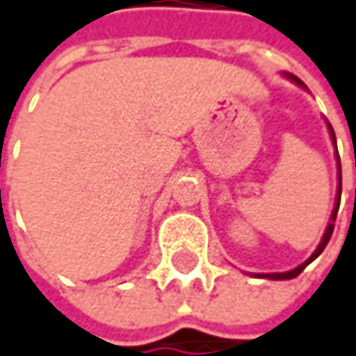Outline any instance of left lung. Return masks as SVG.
I'll use <instances>...</instances> for the list:
<instances>
[{
    "instance_id": "1",
    "label": "left lung",
    "mask_w": 356,
    "mask_h": 356,
    "mask_svg": "<svg viewBox=\"0 0 356 356\" xmlns=\"http://www.w3.org/2000/svg\"><path fill=\"white\" fill-rule=\"evenodd\" d=\"M287 75V73H285ZM291 81H296L298 85H302L304 87V83L300 81L296 75H287ZM328 124V122H326ZM328 132H330V138H332V145L337 146V136H334V130H332V126L328 124ZM337 163H339V197H337V204H334V210H332V216H330V222H328V226H326V232H324V236H322V241L318 244V248L312 252V257L307 259L306 263H302L300 267H296V269H291V271H285V273H265V275H259V277H265V279H275V281H281V279H293V277H298V275L302 273L304 269H306L307 265L316 259V257H320V252L326 248V244L330 241V236H332V230H334V222H337V213H339V206H340V189H342V177H340V159H339V150H337Z\"/></svg>"
}]
</instances>
